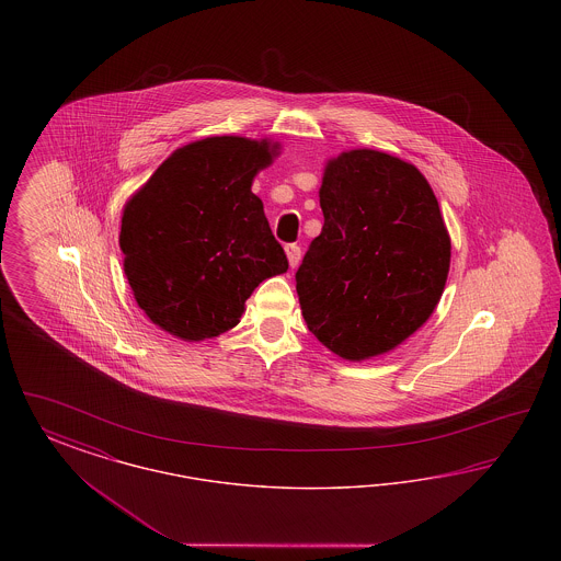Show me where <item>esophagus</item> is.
Masks as SVG:
<instances>
[{
    "label": "esophagus",
    "mask_w": 561,
    "mask_h": 561,
    "mask_svg": "<svg viewBox=\"0 0 561 561\" xmlns=\"http://www.w3.org/2000/svg\"><path fill=\"white\" fill-rule=\"evenodd\" d=\"M286 256H288V263H290V267H298V263H300V256H302V252H300V245H296V243H288V245H286Z\"/></svg>",
    "instance_id": "34e87169"
}]
</instances>
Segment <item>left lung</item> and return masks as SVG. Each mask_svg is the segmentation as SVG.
Masks as SVG:
<instances>
[{"mask_svg":"<svg viewBox=\"0 0 561 561\" xmlns=\"http://www.w3.org/2000/svg\"><path fill=\"white\" fill-rule=\"evenodd\" d=\"M321 233L296 271L307 328L343 359L398 347L437 307L450 238L427 179L393 156L355 149L328 161Z\"/></svg>","mask_w":561,"mask_h":561,"instance_id":"obj_1","label":"left lung"}]
</instances>
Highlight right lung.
Masks as SVG:
<instances>
[{
	"label": "right lung",
	"mask_w": 561,
	"mask_h": 561,
	"mask_svg": "<svg viewBox=\"0 0 561 561\" xmlns=\"http://www.w3.org/2000/svg\"><path fill=\"white\" fill-rule=\"evenodd\" d=\"M267 140L210 136L174 151L122 216L119 248L138 307L161 330L213 339L238 325L254 288L286 273L252 181Z\"/></svg>",
	"instance_id": "add662e5"
}]
</instances>
